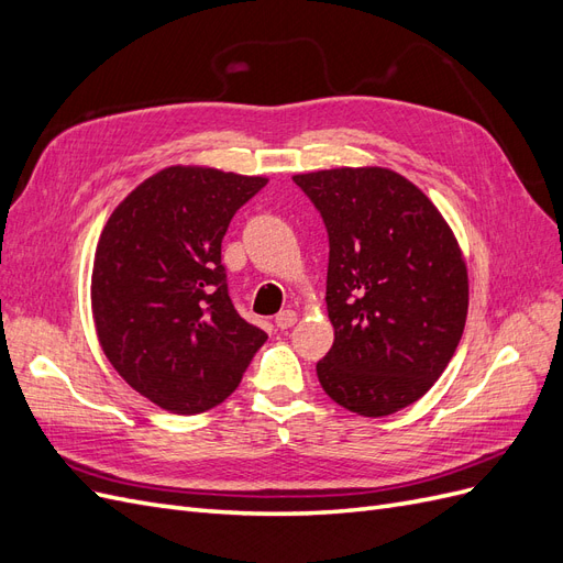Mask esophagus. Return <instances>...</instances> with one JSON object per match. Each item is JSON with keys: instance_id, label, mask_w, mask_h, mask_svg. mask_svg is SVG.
<instances>
[{"instance_id": "obj_1", "label": "esophagus", "mask_w": 563, "mask_h": 563, "mask_svg": "<svg viewBox=\"0 0 563 563\" xmlns=\"http://www.w3.org/2000/svg\"><path fill=\"white\" fill-rule=\"evenodd\" d=\"M296 321H298V314H296L294 310H284V312H279V314L275 317V323H277V329H282V331H286V329H291Z\"/></svg>"}]
</instances>
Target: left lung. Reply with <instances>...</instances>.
Masks as SVG:
<instances>
[{
	"instance_id": "8db88e82",
	"label": "left lung",
	"mask_w": 563,
	"mask_h": 563,
	"mask_svg": "<svg viewBox=\"0 0 563 563\" xmlns=\"http://www.w3.org/2000/svg\"><path fill=\"white\" fill-rule=\"evenodd\" d=\"M329 232L333 345L317 364L327 395L380 418L444 373L467 319V267L446 220L380 166L294 176Z\"/></svg>"
}]
</instances>
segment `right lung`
Returning <instances> with one entry per match:
<instances>
[{
	"mask_svg": "<svg viewBox=\"0 0 563 563\" xmlns=\"http://www.w3.org/2000/svg\"><path fill=\"white\" fill-rule=\"evenodd\" d=\"M267 178L168 166L100 234L91 308L114 371L152 404L195 416L225 401L267 333L234 310L220 244Z\"/></svg>",
	"mask_w": 563,
	"mask_h": 563,
	"instance_id": "add662e5",
	"label": "right lung"
}]
</instances>
